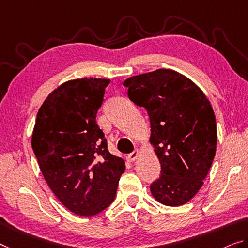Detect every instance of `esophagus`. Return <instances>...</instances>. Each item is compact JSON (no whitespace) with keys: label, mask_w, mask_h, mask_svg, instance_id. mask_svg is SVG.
<instances>
[{"label":"esophagus","mask_w":248,"mask_h":248,"mask_svg":"<svg viewBox=\"0 0 248 248\" xmlns=\"http://www.w3.org/2000/svg\"><path fill=\"white\" fill-rule=\"evenodd\" d=\"M139 155H140V151L139 150H134L131 154L127 155V159H128L129 162H133V161H135L137 157H139Z\"/></svg>","instance_id":"esophagus-1"}]
</instances>
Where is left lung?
I'll list each match as a JSON object with an SVG mask.
<instances>
[{
  "label": "left lung",
  "instance_id": "8db88e82",
  "mask_svg": "<svg viewBox=\"0 0 248 248\" xmlns=\"http://www.w3.org/2000/svg\"><path fill=\"white\" fill-rule=\"evenodd\" d=\"M128 98L147 111L151 143L161 175L150 185L159 203L181 206L203 185L216 153V119L205 94L172 70H156L127 78Z\"/></svg>",
  "mask_w": 248,
  "mask_h": 248
}]
</instances>
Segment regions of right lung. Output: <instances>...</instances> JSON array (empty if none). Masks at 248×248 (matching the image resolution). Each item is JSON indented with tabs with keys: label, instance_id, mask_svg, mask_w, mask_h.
<instances>
[{
	"label": "right lung",
	"instance_id": "right-lung-1",
	"mask_svg": "<svg viewBox=\"0 0 248 248\" xmlns=\"http://www.w3.org/2000/svg\"><path fill=\"white\" fill-rule=\"evenodd\" d=\"M109 79L78 78L48 95L39 109L32 148L45 181L64 206L93 216L115 199L125 163L108 152L96 123Z\"/></svg>",
	"mask_w": 248,
	"mask_h": 248
}]
</instances>
